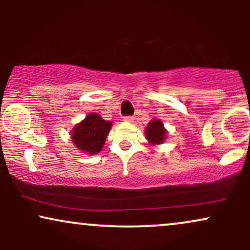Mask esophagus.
<instances>
[{"label":"esophagus","instance_id":"34e87169","mask_svg":"<svg viewBox=\"0 0 250 250\" xmlns=\"http://www.w3.org/2000/svg\"><path fill=\"white\" fill-rule=\"evenodd\" d=\"M134 116H125V117H123V121L125 122H128V123H131V122H134Z\"/></svg>","mask_w":250,"mask_h":250}]
</instances>
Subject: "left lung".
I'll return each instance as SVG.
<instances>
[{
    "label": "left lung",
    "instance_id": "obj_1",
    "mask_svg": "<svg viewBox=\"0 0 250 250\" xmlns=\"http://www.w3.org/2000/svg\"><path fill=\"white\" fill-rule=\"evenodd\" d=\"M166 129L163 128L162 122L160 120H154L149 122L146 128V136L151 145H159L162 143L166 139Z\"/></svg>",
    "mask_w": 250,
    "mask_h": 250
}]
</instances>
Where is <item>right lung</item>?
<instances>
[{"label": "right lung", "instance_id": "add662e5", "mask_svg": "<svg viewBox=\"0 0 250 250\" xmlns=\"http://www.w3.org/2000/svg\"><path fill=\"white\" fill-rule=\"evenodd\" d=\"M111 122L104 121L97 114H89L73 130L74 145L87 154H96L103 148Z\"/></svg>", "mask_w": 250, "mask_h": 250}]
</instances>
